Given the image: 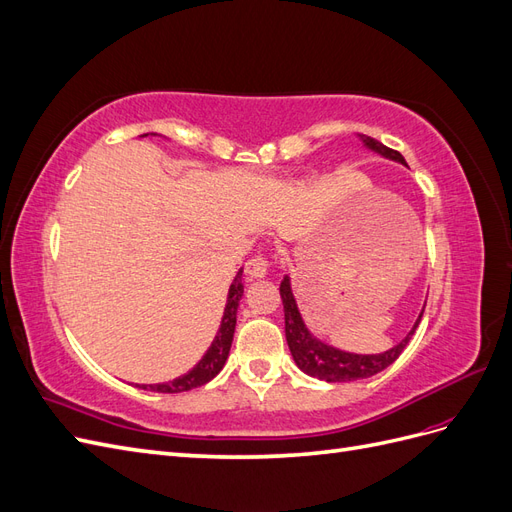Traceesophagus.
<instances>
[{
    "label": "esophagus",
    "mask_w": 512,
    "mask_h": 512,
    "mask_svg": "<svg viewBox=\"0 0 512 512\" xmlns=\"http://www.w3.org/2000/svg\"><path fill=\"white\" fill-rule=\"evenodd\" d=\"M267 273H269V260L265 256H254L252 260H247L245 275L250 277V280H262V277H267Z\"/></svg>",
    "instance_id": "esophagus-1"
}]
</instances>
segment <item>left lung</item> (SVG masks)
Masks as SVG:
<instances>
[{
  "label": "left lung",
  "instance_id": "8db88e82",
  "mask_svg": "<svg viewBox=\"0 0 512 512\" xmlns=\"http://www.w3.org/2000/svg\"><path fill=\"white\" fill-rule=\"evenodd\" d=\"M359 138L369 151H376L378 156H382L386 160H393V162L408 166L399 151L389 149L380 141H376V138H371L367 134H359ZM280 294H282V303H284L286 342H288L292 359L303 371V374L324 380V382H352V380H363V378H371V376L380 374L382 369L393 365L397 361V356L404 352V348L408 346L410 337L414 335L418 322H421V316H423V312L418 314L410 333L393 348L384 350L380 354H356V352H346V350H339L335 346H329L327 342H322V339H318L312 331L307 329V324L299 312L297 299H294V294H292L288 275H284V280L280 284Z\"/></svg>",
  "mask_w": 512,
  "mask_h": 512
}]
</instances>
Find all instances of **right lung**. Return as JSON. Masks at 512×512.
<instances>
[{"instance_id": "obj_1", "label": "right lung", "mask_w": 512, "mask_h": 512, "mask_svg": "<svg viewBox=\"0 0 512 512\" xmlns=\"http://www.w3.org/2000/svg\"><path fill=\"white\" fill-rule=\"evenodd\" d=\"M149 134L160 136L156 132H149ZM143 136H147V134H143ZM241 273H243V269H239V273L235 275V280H232V284L228 288V299H226L220 331H218V335H215L209 350L203 354V359H200L188 371V374H183V376L170 380V382L138 384V389L153 391V393H183V391L198 389V386L207 384L209 380H213L215 376L220 374L226 359H228V352H230V346H232V335H235V327H237V307H239V301L243 297Z\"/></svg>"}]
</instances>
